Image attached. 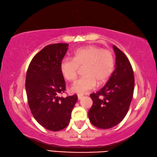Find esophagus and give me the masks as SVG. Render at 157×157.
I'll return each instance as SVG.
<instances>
[{
	"label": "esophagus",
	"mask_w": 157,
	"mask_h": 157,
	"mask_svg": "<svg viewBox=\"0 0 157 157\" xmlns=\"http://www.w3.org/2000/svg\"><path fill=\"white\" fill-rule=\"evenodd\" d=\"M78 100H81L82 98H83V95L82 94H78Z\"/></svg>",
	"instance_id": "obj_1"
}]
</instances>
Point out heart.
<instances>
[{
    "mask_svg": "<svg viewBox=\"0 0 157 157\" xmlns=\"http://www.w3.org/2000/svg\"><path fill=\"white\" fill-rule=\"evenodd\" d=\"M115 60L112 52L95 45L82 47L75 50L73 58H64L60 62V71L66 80L74 82L79 67L83 69L84 76L72 86L71 91L85 94L94 89L98 84H105L112 74Z\"/></svg>",
    "mask_w": 157,
    "mask_h": 157,
    "instance_id": "heart-1",
    "label": "heart"
}]
</instances>
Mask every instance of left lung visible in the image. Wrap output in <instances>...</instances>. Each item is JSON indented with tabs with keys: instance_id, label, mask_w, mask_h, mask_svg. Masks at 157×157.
I'll return each instance as SVG.
<instances>
[{
	"instance_id": "obj_1",
	"label": "left lung",
	"mask_w": 157,
	"mask_h": 157,
	"mask_svg": "<svg viewBox=\"0 0 157 157\" xmlns=\"http://www.w3.org/2000/svg\"><path fill=\"white\" fill-rule=\"evenodd\" d=\"M116 68L102 89L90 95L93 105L89 118L93 125L110 129L123 120L129 110L134 89V71L128 58L116 46Z\"/></svg>"
}]
</instances>
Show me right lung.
<instances>
[{
    "instance_id": "1",
    "label": "right lung",
    "mask_w": 157,
    "mask_h": 157,
    "mask_svg": "<svg viewBox=\"0 0 157 157\" xmlns=\"http://www.w3.org/2000/svg\"><path fill=\"white\" fill-rule=\"evenodd\" d=\"M67 44L44 47L32 59L25 79L28 102L34 118L42 127L57 132L68 126L78 95L66 98L64 78L60 62L68 50Z\"/></svg>"
}]
</instances>
